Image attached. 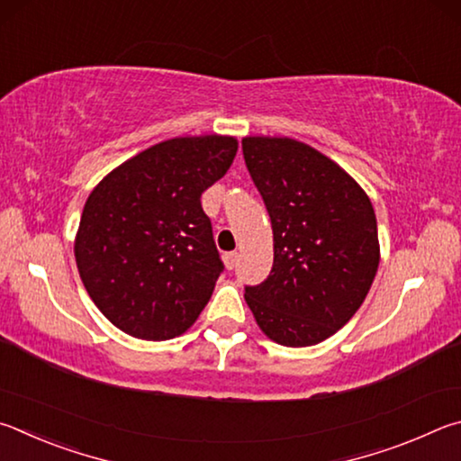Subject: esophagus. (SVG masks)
I'll return each mask as SVG.
<instances>
[{"mask_svg":"<svg viewBox=\"0 0 461 461\" xmlns=\"http://www.w3.org/2000/svg\"><path fill=\"white\" fill-rule=\"evenodd\" d=\"M224 265H226V269H235L237 267V263H239V253L237 251H230V253H224Z\"/></svg>","mask_w":461,"mask_h":461,"instance_id":"esophagus-1","label":"esophagus"}]
</instances>
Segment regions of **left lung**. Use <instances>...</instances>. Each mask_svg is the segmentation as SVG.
Listing matches in <instances>:
<instances>
[{"mask_svg":"<svg viewBox=\"0 0 461 461\" xmlns=\"http://www.w3.org/2000/svg\"><path fill=\"white\" fill-rule=\"evenodd\" d=\"M243 156L273 229L269 277L245 285V300L271 340L313 346L357 313L373 285V204L340 166L305 143L245 137Z\"/></svg>","mask_w":461,"mask_h":461,"instance_id":"left-lung-1","label":"left lung"}]
</instances>
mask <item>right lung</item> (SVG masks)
Instances as JSON below:
<instances>
[{
  "label": "right lung",
  "instance_id": "right-lung-1",
  "mask_svg": "<svg viewBox=\"0 0 461 461\" xmlns=\"http://www.w3.org/2000/svg\"><path fill=\"white\" fill-rule=\"evenodd\" d=\"M237 148L235 137H176L127 159L91 192L75 257L113 326L169 340L196 321L224 271L200 196Z\"/></svg>",
  "mask_w": 461,
  "mask_h": 461
}]
</instances>
